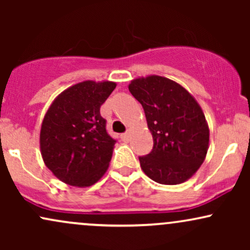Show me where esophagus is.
<instances>
[{
    "label": "esophagus",
    "instance_id": "1",
    "mask_svg": "<svg viewBox=\"0 0 250 250\" xmlns=\"http://www.w3.org/2000/svg\"><path fill=\"white\" fill-rule=\"evenodd\" d=\"M121 140L123 142H129V140H130V134H129V131L121 135Z\"/></svg>",
    "mask_w": 250,
    "mask_h": 250
}]
</instances>
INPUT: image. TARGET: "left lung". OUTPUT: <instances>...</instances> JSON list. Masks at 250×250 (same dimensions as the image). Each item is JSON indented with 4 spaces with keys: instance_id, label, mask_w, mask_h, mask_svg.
<instances>
[{
    "instance_id": "1",
    "label": "left lung",
    "mask_w": 250,
    "mask_h": 250,
    "mask_svg": "<svg viewBox=\"0 0 250 250\" xmlns=\"http://www.w3.org/2000/svg\"><path fill=\"white\" fill-rule=\"evenodd\" d=\"M129 91L142 104L153 135L151 151L139 157L142 170L161 185L187 181L208 150L209 129L202 109L185 88L166 77L133 80Z\"/></svg>"
}]
</instances>
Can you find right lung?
Here are the masks:
<instances>
[{"label":"right lung","mask_w":250,"mask_h":250,"mask_svg":"<svg viewBox=\"0 0 250 250\" xmlns=\"http://www.w3.org/2000/svg\"><path fill=\"white\" fill-rule=\"evenodd\" d=\"M114 82L84 81L56 97L42 122L40 145L45 166L57 179L88 187L102 177L113 155V139L100 108Z\"/></svg>","instance_id":"obj_1"}]
</instances>
